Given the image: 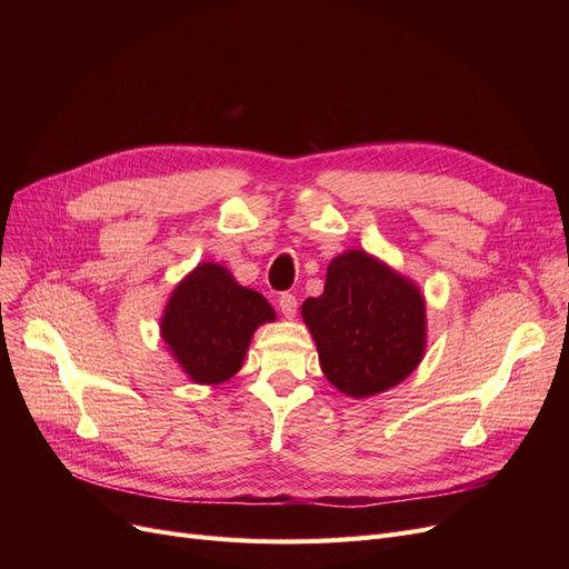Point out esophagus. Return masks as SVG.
<instances>
[{
	"instance_id": "obj_1",
	"label": "esophagus",
	"mask_w": 569,
	"mask_h": 569,
	"mask_svg": "<svg viewBox=\"0 0 569 569\" xmlns=\"http://www.w3.org/2000/svg\"><path fill=\"white\" fill-rule=\"evenodd\" d=\"M279 309H281V313L286 318H295V313H297V297L290 295V292H283L279 297Z\"/></svg>"
}]
</instances>
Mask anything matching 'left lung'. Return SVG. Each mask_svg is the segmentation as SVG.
I'll return each mask as SVG.
<instances>
[{
    "label": "left lung",
    "mask_w": 569,
    "mask_h": 569,
    "mask_svg": "<svg viewBox=\"0 0 569 569\" xmlns=\"http://www.w3.org/2000/svg\"><path fill=\"white\" fill-rule=\"evenodd\" d=\"M325 378L352 399L406 380L427 350V300L380 258L348 249L327 267L325 290L302 305Z\"/></svg>",
    "instance_id": "1"
}]
</instances>
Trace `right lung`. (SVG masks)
<instances>
[{
	"label": "right lung",
	"instance_id": "add662e5",
	"mask_svg": "<svg viewBox=\"0 0 569 569\" xmlns=\"http://www.w3.org/2000/svg\"><path fill=\"white\" fill-rule=\"evenodd\" d=\"M277 313L219 262H198L174 286L159 330L172 360L198 385H221L244 365L253 332Z\"/></svg>",
	"mask_w": 569,
	"mask_h": 569
}]
</instances>
